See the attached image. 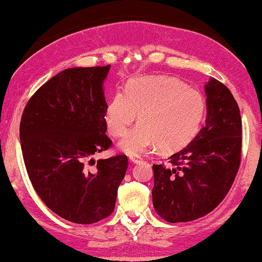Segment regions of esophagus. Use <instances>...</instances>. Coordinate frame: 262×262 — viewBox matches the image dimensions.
<instances>
[{
  "label": "esophagus",
  "mask_w": 262,
  "mask_h": 262,
  "mask_svg": "<svg viewBox=\"0 0 262 262\" xmlns=\"http://www.w3.org/2000/svg\"><path fill=\"white\" fill-rule=\"evenodd\" d=\"M128 160H130L131 163H135V164H138L142 162V157L138 155H132V156H130V159Z\"/></svg>",
  "instance_id": "34e87169"
}]
</instances>
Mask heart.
Returning a JSON list of instances; mask_svg holds the SVG:
<instances>
[{
	"instance_id": "heart-1",
	"label": "heart",
	"mask_w": 262,
	"mask_h": 262,
	"mask_svg": "<svg viewBox=\"0 0 262 262\" xmlns=\"http://www.w3.org/2000/svg\"><path fill=\"white\" fill-rule=\"evenodd\" d=\"M202 93L170 76L134 78L126 93L117 92L106 107L110 134L123 137L140 114L139 124L119 143L128 155L144 152L159 144L174 151L194 138L205 116Z\"/></svg>"
}]
</instances>
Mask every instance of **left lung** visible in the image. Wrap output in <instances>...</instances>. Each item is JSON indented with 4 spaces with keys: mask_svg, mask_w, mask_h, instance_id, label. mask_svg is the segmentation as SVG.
<instances>
[{
    "mask_svg": "<svg viewBox=\"0 0 262 262\" xmlns=\"http://www.w3.org/2000/svg\"><path fill=\"white\" fill-rule=\"evenodd\" d=\"M206 120L187 146L154 164V209L169 223L205 216L228 194L241 162L242 120L237 102L223 83L205 84Z\"/></svg>",
    "mask_w": 262,
    "mask_h": 262,
    "instance_id": "obj_1",
    "label": "left lung"
}]
</instances>
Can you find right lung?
<instances>
[{"label": "right lung", "mask_w": 262, "mask_h": 262, "mask_svg": "<svg viewBox=\"0 0 262 262\" xmlns=\"http://www.w3.org/2000/svg\"><path fill=\"white\" fill-rule=\"evenodd\" d=\"M111 66L70 68L41 85L25 107L20 142L28 178L50 210L64 220L92 224L108 217L127 157L95 162L108 149L103 82ZM97 167L91 170L86 162Z\"/></svg>", "instance_id": "1"}]
</instances>
